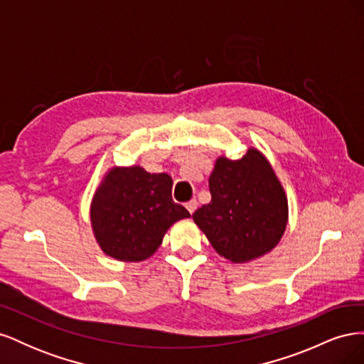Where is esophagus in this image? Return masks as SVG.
<instances>
[{
	"label": "esophagus",
	"mask_w": 364,
	"mask_h": 364,
	"mask_svg": "<svg viewBox=\"0 0 364 364\" xmlns=\"http://www.w3.org/2000/svg\"><path fill=\"white\" fill-rule=\"evenodd\" d=\"M185 208L188 209L190 214H193V213L196 211V209H197V202H196V199H191L190 202H186V203H185Z\"/></svg>",
	"instance_id": "esophagus-1"
}]
</instances>
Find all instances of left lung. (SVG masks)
<instances>
[{"label": "left lung", "mask_w": 364, "mask_h": 364, "mask_svg": "<svg viewBox=\"0 0 364 364\" xmlns=\"http://www.w3.org/2000/svg\"><path fill=\"white\" fill-rule=\"evenodd\" d=\"M211 202L194 223L220 257L249 262L277 247L289 222V202L270 162L258 149L232 161L217 158L209 176Z\"/></svg>", "instance_id": "1"}]
</instances>
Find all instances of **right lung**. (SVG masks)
<instances>
[{"mask_svg":"<svg viewBox=\"0 0 364 364\" xmlns=\"http://www.w3.org/2000/svg\"><path fill=\"white\" fill-rule=\"evenodd\" d=\"M167 173L151 174L141 165L112 167L91 202V226L107 257L124 262L150 258L165 232L190 213L171 199Z\"/></svg>","mask_w":364,"mask_h":364,"instance_id":"right-lung-1","label":"right lung"}]
</instances>
